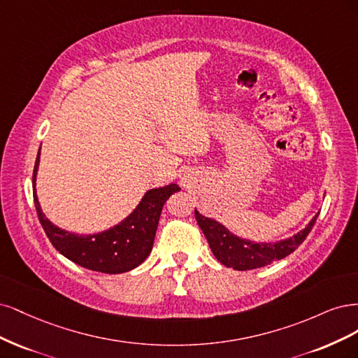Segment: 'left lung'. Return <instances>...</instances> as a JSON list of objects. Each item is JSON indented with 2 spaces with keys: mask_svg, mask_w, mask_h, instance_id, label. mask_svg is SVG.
Segmentation results:
<instances>
[{
  "mask_svg": "<svg viewBox=\"0 0 358 358\" xmlns=\"http://www.w3.org/2000/svg\"><path fill=\"white\" fill-rule=\"evenodd\" d=\"M194 217L218 262L227 268H234L235 271H251L268 266L272 262L292 255L309 235L310 229L317 222L318 214L301 232L285 241L275 242V244H255L251 241L238 238L230 234L224 226L214 222L213 218L201 215L196 210Z\"/></svg>",
  "mask_w": 358,
  "mask_h": 358,
  "instance_id": "8db88e82",
  "label": "left lung"
}]
</instances>
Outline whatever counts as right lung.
<instances>
[{
  "label": "right lung",
  "mask_w": 358,
  "mask_h": 358,
  "mask_svg": "<svg viewBox=\"0 0 358 358\" xmlns=\"http://www.w3.org/2000/svg\"><path fill=\"white\" fill-rule=\"evenodd\" d=\"M38 164L40 152L32 174L34 203L45 235L62 256L78 266L102 273L128 272L147 259L153 248L164 203L172 193L180 190L177 184L148 190L135 211L110 230L95 235H76L55 226L43 214L36 192Z\"/></svg>",
  "instance_id": "1"
}]
</instances>
